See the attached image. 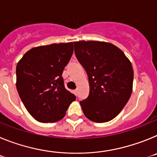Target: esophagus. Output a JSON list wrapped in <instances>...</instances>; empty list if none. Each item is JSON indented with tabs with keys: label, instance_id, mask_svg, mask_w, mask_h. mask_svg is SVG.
<instances>
[{
	"label": "esophagus",
	"instance_id": "esophagus-1",
	"mask_svg": "<svg viewBox=\"0 0 157 157\" xmlns=\"http://www.w3.org/2000/svg\"><path fill=\"white\" fill-rule=\"evenodd\" d=\"M74 94H75V95H76V96L78 95V90H75Z\"/></svg>",
	"mask_w": 157,
	"mask_h": 157
}]
</instances>
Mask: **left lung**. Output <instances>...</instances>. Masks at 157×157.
<instances>
[{"label":"left lung","instance_id":"obj_1","mask_svg":"<svg viewBox=\"0 0 157 157\" xmlns=\"http://www.w3.org/2000/svg\"><path fill=\"white\" fill-rule=\"evenodd\" d=\"M75 53L88 75L90 94L80 101L86 117L105 123L120 114L132 93L134 71L120 48L105 41H75Z\"/></svg>","mask_w":157,"mask_h":157}]
</instances>
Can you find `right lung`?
Masks as SVG:
<instances>
[{
  "mask_svg": "<svg viewBox=\"0 0 157 157\" xmlns=\"http://www.w3.org/2000/svg\"><path fill=\"white\" fill-rule=\"evenodd\" d=\"M73 48V42L34 47L18 62L17 91L25 108L37 121H59L76 99L66 90L62 78Z\"/></svg>",
  "mask_w": 157,
  "mask_h": 157,
  "instance_id": "right-lung-1",
  "label": "right lung"
}]
</instances>
